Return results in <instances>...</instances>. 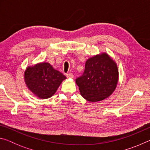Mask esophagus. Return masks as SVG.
Listing matches in <instances>:
<instances>
[{
    "label": "esophagus",
    "mask_w": 150,
    "mask_h": 150,
    "mask_svg": "<svg viewBox=\"0 0 150 150\" xmlns=\"http://www.w3.org/2000/svg\"><path fill=\"white\" fill-rule=\"evenodd\" d=\"M66 75H67V78H71V79L73 78V75L72 74V73H68V74H67Z\"/></svg>",
    "instance_id": "esophagus-1"
}]
</instances>
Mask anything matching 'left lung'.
<instances>
[{"label": "left lung", "instance_id": "1", "mask_svg": "<svg viewBox=\"0 0 150 150\" xmlns=\"http://www.w3.org/2000/svg\"><path fill=\"white\" fill-rule=\"evenodd\" d=\"M118 81L116 63L106 53L87 59L83 75L76 79L81 96L90 102H97L112 95Z\"/></svg>", "mask_w": 150, "mask_h": 150}]
</instances>
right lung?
Returning <instances> with one entry per match:
<instances>
[{
    "mask_svg": "<svg viewBox=\"0 0 150 150\" xmlns=\"http://www.w3.org/2000/svg\"><path fill=\"white\" fill-rule=\"evenodd\" d=\"M65 79L64 75L45 62L28 67L24 73L28 88L40 98H48L54 95Z\"/></svg>",
    "mask_w": 150,
    "mask_h": 150,
    "instance_id": "add662e5",
    "label": "right lung"
}]
</instances>
